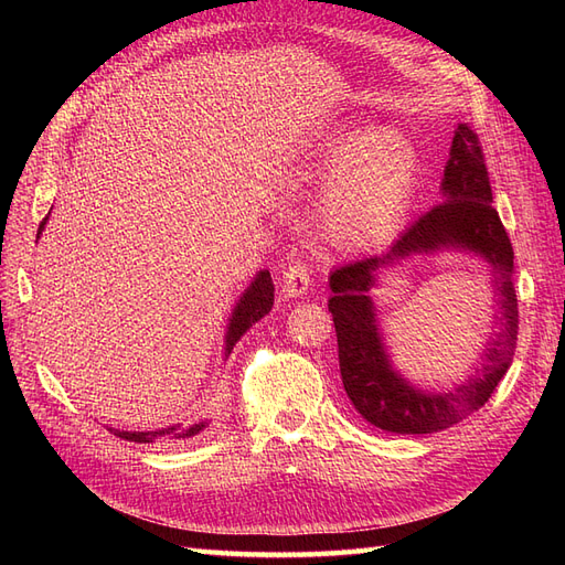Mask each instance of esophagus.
Masks as SVG:
<instances>
[{
	"mask_svg": "<svg viewBox=\"0 0 565 565\" xmlns=\"http://www.w3.org/2000/svg\"><path fill=\"white\" fill-rule=\"evenodd\" d=\"M282 292L285 297H303L309 292V285H311V266L306 262H292L282 268Z\"/></svg>",
	"mask_w": 565,
	"mask_h": 565,
	"instance_id": "34e87169",
	"label": "esophagus"
}]
</instances>
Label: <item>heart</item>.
<instances>
[{"label":"heart","instance_id":"1","mask_svg":"<svg viewBox=\"0 0 565 565\" xmlns=\"http://www.w3.org/2000/svg\"><path fill=\"white\" fill-rule=\"evenodd\" d=\"M417 174L415 148L398 129H370L341 150L322 185V216L341 243H370L401 218Z\"/></svg>","mask_w":565,"mask_h":565}]
</instances>
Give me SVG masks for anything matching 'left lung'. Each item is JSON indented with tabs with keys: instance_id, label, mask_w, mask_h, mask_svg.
Instances as JSON below:
<instances>
[{
	"instance_id": "8db88e82",
	"label": "left lung",
	"mask_w": 565,
	"mask_h": 565,
	"mask_svg": "<svg viewBox=\"0 0 565 565\" xmlns=\"http://www.w3.org/2000/svg\"><path fill=\"white\" fill-rule=\"evenodd\" d=\"M446 202L417 216L388 252L365 256L330 273L339 372L347 396L370 424L391 434H436L467 419L486 405L507 374L516 351L519 306L514 289V247L492 207V191L481 139L459 125L443 174ZM461 246L481 253L491 264L503 301V332L495 335L487 361L469 382L446 394H424L390 370L373 322L369 289L382 267L417 250Z\"/></svg>"
}]
</instances>
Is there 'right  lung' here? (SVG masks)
Masks as SVG:
<instances>
[{"label": "right lung", "mask_w": 565, "mask_h": 565, "mask_svg": "<svg viewBox=\"0 0 565 565\" xmlns=\"http://www.w3.org/2000/svg\"><path fill=\"white\" fill-rule=\"evenodd\" d=\"M44 224H46V218H42V224L38 228V237H40ZM270 306H273V280H270L268 270H262L259 276H256V280L249 285L247 292L243 295L241 303L235 306V313L231 318L228 334H226V355L233 351L237 339H241L256 320H262L270 311ZM202 429H204V422L188 426V429H183L181 424H177V426H169V429H162V431H119V429H108V431L119 438H125V440H134V443H162L167 438H191V436L200 434Z\"/></svg>", "instance_id": "right-lung-1"}]
</instances>
